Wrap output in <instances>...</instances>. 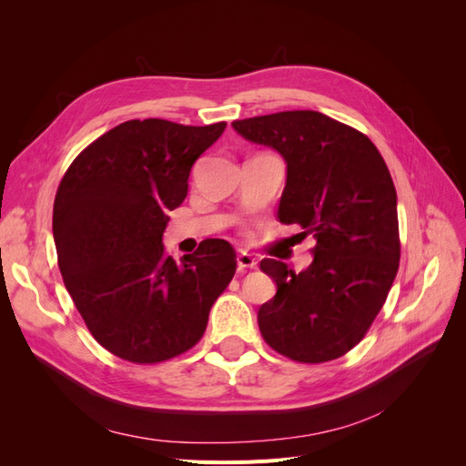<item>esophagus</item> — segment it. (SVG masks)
Wrapping results in <instances>:
<instances>
[{
  "label": "esophagus",
  "instance_id": "1",
  "mask_svg": "<svg viewBox=\"0 0 466 466\" xmlns=\"http://www.w3.org/2000/svg\"><path fill=\"white\" fill-rule=\"evenodd\" d=\"M237 266L241 268V270H243V268H255L257 266V258L252 257V255H248V252L241 250L237 255Z\"/></svg>",
  "mask_w": 466,
  "mask_h": 466
}]
</instances>
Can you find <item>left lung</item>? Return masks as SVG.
Returning a JSON list of instances; mask_svg holds the SVG:
<instances>
[{"instance_id":"8db88e82","label":"left lung","mask_w":466,"mask_h":466,"mask_svg":"<svg viewBox=\"0 0 466 466\" xmlns=\"http://www.w3.org/2000/svg\"><path fill=\"white\" fill-rule=\"evenodd\" d=\"M233 130L286 161L278 219L317 238L295 274L264 258L276 295L258 309L266 344L301 363L344 356L368 332L399 270L397 190L368 136L317 110L235 120Z\"/></svg>"}]
</instances>
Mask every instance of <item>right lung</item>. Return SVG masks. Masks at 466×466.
<instances>
[{"label": "right lung", "instance_id": "1", "mask_svg": "<svg viewBox=\"0 0 466 466\" xmlns=\"http://www.w3.org/2000/svg\"><path fill=\"white\" fill-rule=\"evenodd\" d=\"M225 122L128 120L83 149L54 200L52 231L66 289L95 340L134 363H157L200 340L235 274V250L206 238L180 262L163 233L187 198L194 161Z\"/></svg>", "mask_w": 466, "mask_h": 466}]
</instances>
